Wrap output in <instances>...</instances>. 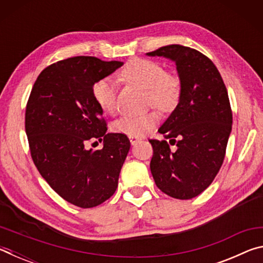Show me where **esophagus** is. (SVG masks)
<instances>
[{
  "label": "esophagus",
  "mask_w": 263,
  "mask_h": 263,
  "mask_svg": "<svg viewBox=\"0 0 263 263\" xmlns=\"http://www.w3.org/2000/svg\"><path fill=\"white\" fill-rule=\"evenodd\" d=\"M128 139H130L131 145H136L138 141H140V138L136 137V136H130V137H128Z\"/></svg>",
  "instance_id": "obj_1"
}]
</instances>
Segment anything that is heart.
I'll use <instances>...</instances> for the list:
<instances>
[{
    "mask_svg": "<svg viewBox=\"0 0 263 263\" xmlns=\"http://www.w3.org/2000/svg\"><path fill=\"white\" fill-rule=\"evenodd\" d=\"M121 78L128 82L147 89L148 103L161 111H172L179 104L182 92V82L177 74L168 72L158 61L135 58L121 70ZM92 96L97 105L108 114H115L118 109L117 86L114 80L103 78L92 86ZM159 122L155 111L141 115H123L112 124L116 132L127 136H144Z\"/></svg>",
    "mask_w": 263,
    "mask_h": 263,
    "instance_id": "1",
    "label": "heart"
}]
</instances>
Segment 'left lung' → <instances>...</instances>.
<instances>
[{
	"label": "left lung",
	"mask_w": 263,
	"mask_h": 263,
	"mask_svg": "<svg viewBox=\"0 0 263 263\" xmlns=\"http://www.w3.org/2000/svg\"><path fill=\"white\" fill-rule=\"evenodd\" d=\"M147 55L174 61L182 82L179 104L159 128L176 149L167 140L151 139V173L162 193L194 198L212 183L224 161L232 130L228 89L215 64L194 48L168 45Z\"/></svg>",
	"instance_id": "1"
}]
</instances>
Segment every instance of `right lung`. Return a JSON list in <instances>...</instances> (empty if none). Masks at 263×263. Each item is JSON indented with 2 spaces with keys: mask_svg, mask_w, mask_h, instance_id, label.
I'll use <instances>...</instances> for the list:
<instances>
[{
  "mask_svg": "<svg viewBox=\"0 0 263 263\" xmlns=\"http://www.w3.org/2000/svg\"><path fill=\"white\" fill-rule=\"evenodd\" d=\"M122 66L84 55L58 61L39 74L26 104L33 163L60 197L79 208L97 206L115 194L130 151L125 135L106 133L103 110L92 96L94 83ZM95 139L104 140V148L87 150Z\"/></svg>",
  "mask_w": 263,
  "mask_h": 263,
  "instance_id": "1",
  "label": "right lung"
}]
</instances>
